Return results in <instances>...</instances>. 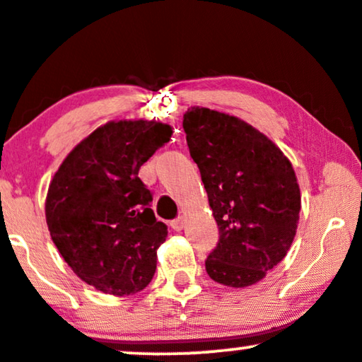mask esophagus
<instances>
[{"mask_svg":"<svg viewBox=\"0 0 362 362\" xmlns=\"http://www.w3.org/2000/svg\"><path fill=\"white\" fill-rule=\"evenodd\" d=\"M169 226H171L174 231H181L182 228H185V218L182 216L176 218V220H173L171 223H169Z\"/></svg>","mask_w":362,"mask_h":362,"instance_id":"1","label":"esophagus"}]
</instances>
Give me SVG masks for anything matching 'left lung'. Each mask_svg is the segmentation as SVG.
<instances>
[{
    "label": "left lung",
    "instance_id": "8db88e82",
    "mask_svg": "<svg viewBox=\"0 0 362 362\" xmlns=\"http://www.w3.org/2000/svg\"><path fill=\"white\" fill-rule=\"evenodd\" d=\"M182 127L220 230L204 262L208 275L235 288L260 282L284 260L297 231L300 189L292 164L235 115L191 107Z\"/></svg>",
    "mask_w": 362,
    "mask_h": 362
}]
</instances>
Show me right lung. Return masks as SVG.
I'll return each mask as SVG.
<instances>
[{"label": "right lung", "instance_id": "add662e5", "mask_svg": "<svg viewBox=\"0 0 362 362\" xmlns=\"http://www.w3.org/2000/svg\"><path fill=\"white\" fill-rule=\"evenodd\" d=\"M173 129L112 120L72 149L48 186L45 216L55 247L78 279L110 296H134L153 280L168 226L151 209L139 169Z\"/></svg>", "mask_w": 362, "mask_h": 362}]
</instances>
